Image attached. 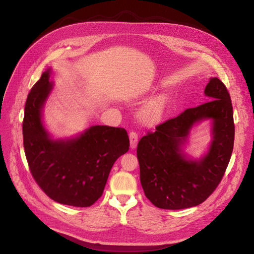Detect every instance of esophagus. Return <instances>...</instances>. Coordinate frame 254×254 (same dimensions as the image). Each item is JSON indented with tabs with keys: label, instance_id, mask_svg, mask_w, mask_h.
Wrapping results in <instances>:
<instances>
[{
	"label": "esophagus",
	"instance_id": "obj_1",
	"mask_svg": "<svg viewBox=\"0 0 254 254\" xmlns=\"http://www.w3.org/2000/svg\"><path fill=\"white\" fill-rule=\"evenodd\" d=\"M129 142H130V148L134 149L137 147L138 144V134L135 130H131L129 132Z\"/></svg>",
	"mask_w": 254,
	"mask_h": 254
}]
</instances>
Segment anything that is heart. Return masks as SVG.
<instances>
[{
    "label": "heart",
    "mask_w": 254,
    "mask_h": 254,
    "mask_svg": "<svg viewBox=\"0 0 254 254\" xmlns=\"http://www.w3.org/2000/svg\"><path fill=\"white\" fill-rule=\"evenodd\" d=\"M165 100L162 98H157L144 107L142 110V116L149 120L157 119L162 116L165 110Z\"/></svg>",
    "instance_id": "obj_1"
}]
</instances>
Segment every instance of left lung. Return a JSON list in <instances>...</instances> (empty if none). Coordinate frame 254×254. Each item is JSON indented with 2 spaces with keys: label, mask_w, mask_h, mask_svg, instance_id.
I'll return each instance as SVG.
<instances>
[{
  "label": "left lung",
  "mask_w": 254,
  "mask_h": 254,
  "mask_svg": "<svg viewBox=\"0 0 254 254\" xmlns=\"http://www.w3.org/2000/svg\"><path fill=\"white\" fill-rule=\"evenodd\" d=\"M205 95L210 101L156 126L138 143L140 181L146 197L157 208L180 210L202 204L216 190L230 163L235 139L230 93L215 77ZM203 119L213 120L210 149L199 161L186 160L181 145Z\"/></svg>",
  "instance_id": "1"
}]
</instances>
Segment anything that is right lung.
I'll return each instance as SVG.
<instances>
[{
    "instance_id": "1",
    "label": "right lung",
    "mask_w": 254,
    "mask_h": 254,
    "mask_svg": "<svg viewBox=\"0 0 254 254\" xmlns=\"http://www.w3.org/2000/svg\"><path fill=\"white\" fill-rule=\"evenodd\" d=\"M50 70L32 87L24 107L23 147L31 174L51 199L89 207L103 194L116 159L127 152L129 139L123 127L93 126L71 140H51L41 111L52 89Z\"/></svg>"
}]
</instances>
